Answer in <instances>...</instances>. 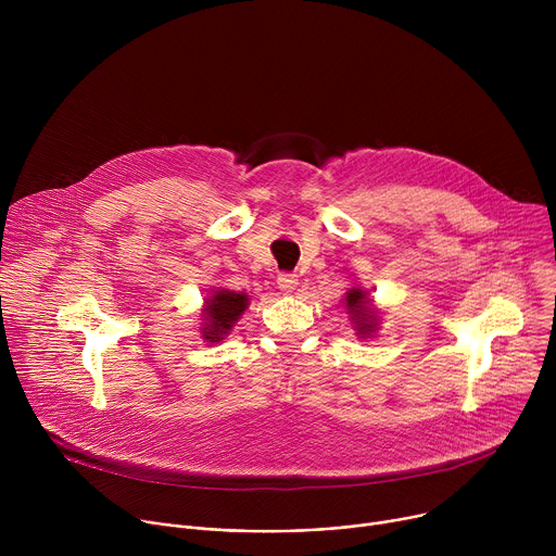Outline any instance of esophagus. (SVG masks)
Here are the masks:
<instances>
[{"label": "esophagus", "mask_w": 556, "mask_h": 556, "mask_svg": "<svg viewBox=\"0 0 556 556\" xmlns=\"http://www.w3.org/2000/svg\"><path fill=\"white\" fill-rule=\"evenodd\" d=\"M296 283H299V277L292 273H279V277H277V288L281 292H292L296 288Z\"/></svg>", "instance_id": "1"}]
</instances>
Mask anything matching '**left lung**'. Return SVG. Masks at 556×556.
<instances>
[{"instance_id": "8db88e82", "label": "left lung", "mask_w": 556, "mask_h": 556, "mask_svg": "<svg viewBox=\"0 0 556 556\" xmlns=\"http://www.w3.org/2000/svg\"><path fill=\"white\" fill-rule=\"evenodd\" d=\"M345 301H348V307H350V312L354 314V321H356V328H358V332L361 334H369V332H374V319H371V309L367 307V296H365V292H361V290H350L348 292V296H345Z\"/></svg>"}]
</instances>
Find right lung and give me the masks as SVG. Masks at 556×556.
<instances>
[{
  "label": "right lung",
  "mask_w": 556,
  "mask_h": 556,
  "mask_svg": "<svg viewBox=\"0 0 556 556\" xmlns=\"http://www.w3.org/2000/svg\"><path fill=\"white\" fill-rule=\"evenodd\" d=\"M249 305V296L242 292H230V290H217L206 301V326L202 337L211 343L224 339V334L232 328V324L240 319V314Z\"/></svg>",
  "instance_id": "1"
}]
</instances>
